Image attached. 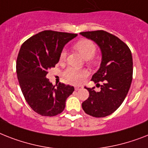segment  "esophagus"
Masks as SVG:
<instances>
[{
	"label": "esophagus",
	"instance_id": "34e87169",
	"mask_svg": "<svg viewBox=\"0 0 148 148\" xmlns=\"http://www.w3.org/2000/svg\"><path fill=\"white\" fill-rule=\"evenodd\" d=\"M74 89H75V90H82L83 86H74Z\"/></svg>",
	"mask_w": 148,
	"mask_h": 148
}]
</instances>
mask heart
I'll use <instances>...</instances> for the list:
<instances>
[{"mask_svg": "<svg viewBox=\"0 0 148 148\" xmlns=\"http://www.w3.org/2000/svg\"><path fill=\"white\" fill-rule=\"evenodd\" d=\"M74 48L85 59H90L93 58L97 51V45L93 41L88 39H82L77 41L74 45ZM67 57L66 49H62L59 55L60 62L65 61ZM88 71L86 70H77L73 68H68L64 71L63 77L66 80L72 84H79L84 81L88 76Z\"/></svg>", "mask_w": 148, "mask_h": 148, "instance_id": "b5f03b06", "label": "heart"}]
</instances>
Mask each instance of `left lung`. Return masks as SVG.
I'll return each instance as SVG.
<instances>
[{
    "instance_id": "1",
    "label": "left lung",
    "mask_w": 148,
    "mask_h": 148,
    "mask_svg": "<svg viewBox=\"0 0 148 148\" xmlns=\"http://www.w3.org/2000/svg\"><path fill=\"white\" fill-rule=\"evenodd\" d=\"M92 39L102 51L100 68L91 80L99 84V92L94 87H86L88 99L82 103L86 114L96 118L106 117L113 113L122 105L128 94L133 75V62L130 49L124 42L114 35L103 30L80 32Z\"/></svg>"
}]
</instances>
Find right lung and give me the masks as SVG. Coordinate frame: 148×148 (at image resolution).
I'll return each instance as SVG.
<instances>
[{
    "mask_svg": "<svg viewBox=\"0 0 148 148\" xmlns=\"http://www.w3.org/2000/svg\"><path fill=\"white\" fill-rule=\"evenodd\" d=\"M77 34L45 30L32 36L21 45L16 58V74L20 89L29 106L42 116L63 112L74 86L49 82L48 70L55 68L66 43Z\"/></svg>",
    "mask_w": 148,
    "mask_h": 148,
    "instance_id": "add662e5",
    "label": "right lung"
}]
</instances>
